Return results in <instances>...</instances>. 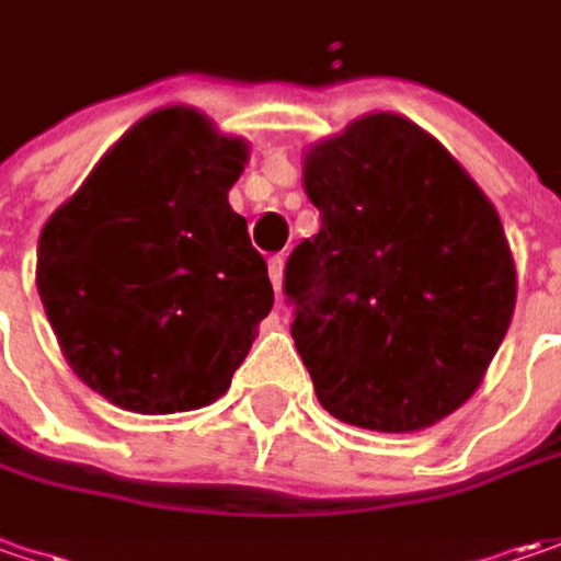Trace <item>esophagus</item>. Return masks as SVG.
Masks as SVG:
<instances>
[{"label":"esophagus","mask_w":561,"mask_h":561,"mask_svg":"<svg viewBox=\"0 0 561 561\" xmlns=\"http://www.w3.org/2000/svg\"><path fill=\"white\" fill-rule=\"evenodd\" d=\"M282 273H285V254H276V257H270V279H273V288H276V295L282 291Z\"/></svg>","instance_id":"1"}]
</instances>
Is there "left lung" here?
I'll return each instance as SVG.
<instances>
[{
  "mask_svg": "<svg viewBox=\"0 0 561 561\" xmlns=\"http://www.w3.org/2000/svg\"><path fill=\"white\" fill-rule=\"evenodd\" d=\"M304 188L322 226L285 263V298L319 403L373 432L435 425L474 394L515 310L493 204L400 114L317 142Z\"/></svg>",
  "mask_w": 561,
  "mask_h": 561,
  "instance_id": "left-lung-1",
  "label": "left lung"
}]
</instances>
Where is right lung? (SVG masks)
<instances>
[{
	"label": "right lung",
	"instance_id": "obj_1",
	"mask_svg": "<svg viewBox=\"0 0 561 561\" xmlns=\"http://www.w3.org/2000/svg\"><path fill=\"white\" fill-rule=\"evenodd\" d=\"M248 146L192 107L136 124L43 226L36 288L70 369L133 413L214 403L273 310L229 207Z\"/></svg>",
	"mask_w": 561,
	"mask_h": 561
}]
</instances>
